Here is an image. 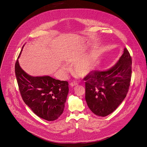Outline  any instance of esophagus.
<instances>
[{
	"label": "esophagus",
	"mask_w": 147,
	"mask_h": 147,
	"mask_svg": "<svg viewBox=\"0 0 147 147\" xmlns=\"http://www.w3.org/2000/svg\"><path fill=\"white\" fill-rule=\"evenodd\" d=\"M77 85H78V83H77V82H75V81L71 82L70 83V86H71V87H73V86H77Z\"/></svg>",
	"instance_id": "34e87169"
}]
</instances>
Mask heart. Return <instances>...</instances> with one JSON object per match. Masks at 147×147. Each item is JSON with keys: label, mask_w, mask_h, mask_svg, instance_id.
<instances>
[{"label": "heart", "mask_w": 147, "mask_h": 147, "mask_svg": "<svg viewBox=\"0 0 147 147\" xmlns=\"http://www.w3.org/2000/svg\"><path fill=\"white\" fill-rule=\"evenodd\" d=\"M98 55L96 53H92L87 57L80 60L75 65L74 70L75 73L79 76H84L91 70ZM76 59H73L75 61Z\"/></svg>", "instance_id": "1"}]
</instances>
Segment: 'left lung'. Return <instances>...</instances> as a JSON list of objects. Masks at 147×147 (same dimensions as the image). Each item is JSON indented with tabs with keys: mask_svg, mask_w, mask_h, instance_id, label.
<instances>
[{
	"mask_svg": "<svg viewBox=\"0 0 147 147\" xmlns=\"http://www.w3.org/2000/svg\"><path fill=\"white\" fill-rule=\"evenodd\" d=\"M132 60L127 48L107 71H90L86 81V100L90 110L104 117L112 113L126 96L131 78Z\"/></svg>",
	"mask_w": 147,
	"mask_h": 147,
	"instance_id": "left-lung-1",
	"label": "left lung"
}]
</instances>
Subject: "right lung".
Returning <instances> with one entry per match:
<instances>
[{"label": "right lung", "mask_w": 147, "mask_h": 147, "mask_svg": "<svg viewBox=\"0 0 147 147\" xmlns=\"http://www.w3.org/2000/svg\"><path fill=\"white\" fill-rule=\"evenodd\" d=\"M20 54L15 64V74L24 102L39 117L48 121L56 120L64 111L69 93L68 82L50 76H29L19 65Z\"/></svg>", "instance_id": "1"}]
</instances>
